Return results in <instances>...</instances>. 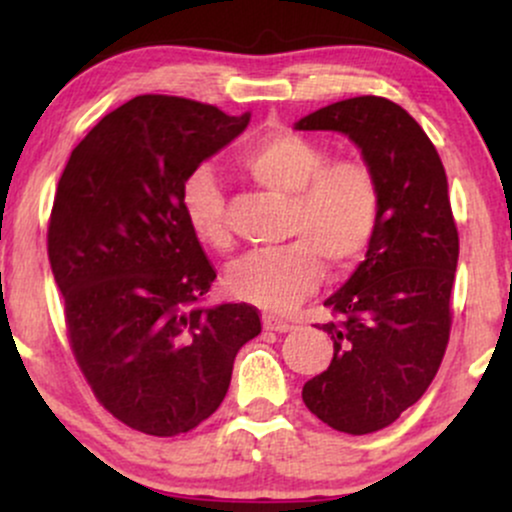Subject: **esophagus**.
<instances>
[{
    "label": "esophagus",
    "mask_w": 512,
    "mask_h": 512,
    "mask_svg": "<svg viewBox=\"0 0 512 512\" xmlns=\"http://www.w3.org/2000/svg\"><path fill=\"white\" fill-rule=\"evenodd\" d=\"M264 330L269 332H291L293 330V322L284 320V317H276V315H264Z\"/></svg>",
    "instance_id": "1"
}]
</instances>
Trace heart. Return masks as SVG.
<instances>
[{
	"label": "heart",
	"mask_w": 512,
	"mask_h": 512,
	"mask_svg": "<svg viewBox=\"0 0 512 512\" xmlns=\"http://www.w3.org/2000/svg\"><path fill=\"white\" fill-rule=\"evenodd\" d=\"M257 185L289 197L286 236L276 250L250 252L228 267V289L240 301L289 310L332 269H351L378 236L383 197L373 168L356 156L327 161L325 146L298 132H269L240 156ZM182 214L199 243L231 248L226 197L216 173L199 166L182 182Z\"/></svg>",
	"instance_id": "1"
}]
</instances>
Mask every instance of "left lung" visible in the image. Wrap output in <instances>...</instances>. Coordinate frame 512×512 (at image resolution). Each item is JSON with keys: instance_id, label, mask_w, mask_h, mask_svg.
<instances>
[{"instance_id": "8db88e82", "label": "left lung", "mask_w": 512, "mask_h": 512, "mask_svg": "<svg viewBox=\"0 0 512 512\" xmlns=\"http://www.w3.org/2000/svg\"><path fill=\"white\" fill-rule=\"evenodd\" d=\"M296 129L342 132L373 168L383 197L378 236L325 301L330 368L303 402L334 431L366 436L399 419L436 378L450 339L457 238L448 178L419 122L397 103L358 96L315 110Z\"/></svg>"}]
</instances>
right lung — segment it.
Returning a JSON list of instances; mask_svg holds the SVG:
<instances>
[{"label": "right lung", "instance_id": "obj_1", "mask_svg": "<svg viewBox=\"0 0 512 512\" xmlns=\"http://www.w3.org/2000/svg\"><path fill=\"white\" fill-rule=\"evenodd\" d=\"M250 113L146 93L69 156L48 223L72 354L117 421L173 438L209 419L240 346L262 330L248 303L202 308L214 264L182 214V182Z\"/></svg>", "mask_w": 512, "mask_h": 512}]
</instances>
